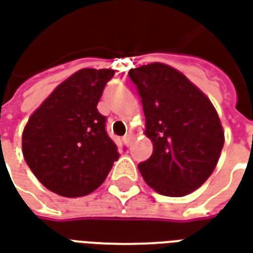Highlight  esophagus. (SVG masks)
<instances>
[{
    "label": "esophagus",
    "mask_w": 253,
    "mask_h": 253,
    "mask_svg": "<svg viewBox=\"0 0 253 253\" xmlns=\"http://www.w3.org/2000/svg\"><path fill=\"white\" fill-rule=\"evenodd\" d=\"M131 141H132V134H130V132H128V134H126V135L123 137V142L126 143L127 146H130Z\"/></svg>",
    "instance_id": "34e87169"
}]
</instances>
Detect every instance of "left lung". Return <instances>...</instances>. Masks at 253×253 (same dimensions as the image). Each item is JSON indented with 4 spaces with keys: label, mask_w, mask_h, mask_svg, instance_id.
I'll return each mask as SVG.
<instances>
[{
    "label": "left lung",
    "mask_w": 253,
    "mask_h": 253,
    "mask_svg": "<svg viewBox=\"0 0 253 253\" xmlns=\"http://www.w3.org/2000/svg\"><path fill=\"white\" fill-rule=\"evenodd\" d=\"M142 101L153 153L138 164L143 180L167 196H184L211 175L223 130L206 94L173 67L143 65L128 72Z\"/></svg>",
    "instance_id": "left-lung-1"
}]
</instances>
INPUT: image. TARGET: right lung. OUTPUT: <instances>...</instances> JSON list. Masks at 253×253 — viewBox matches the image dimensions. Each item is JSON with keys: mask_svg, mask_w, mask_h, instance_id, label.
<instances>
[{"mask_svg": "<svg viewBox=\"0 0 253 253\" xmlns=\"http://www.w3.org/2000/svg\"><path fill=\"white\" fill-rule=\"evenodd\" d=\"M112 69H81L54 89L32 114L23 132V154L43 186L67 198L103 184L118 148L97 111Z\"/></svg>", "mask_w": 253, "mask_h": 253, "instance_id": "1", "label": "right lung"}]
</instances>
